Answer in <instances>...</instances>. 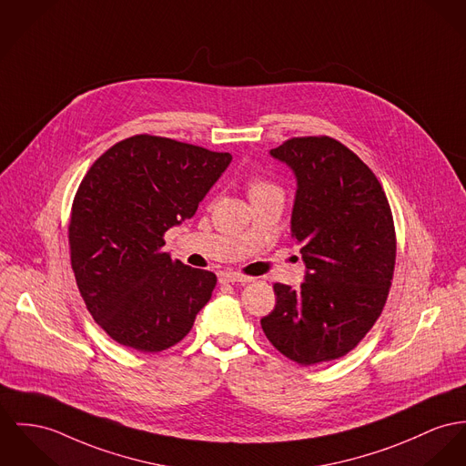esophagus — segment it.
<instances>
[{
    "label": "esophagus",
    "instance_id": "esophagus-1",
    "mask_svg": "<svg viewBox=\"0 0 466 466\" xmlns=\"http://www.w3.org/2000/svg\"><path fill=\"white\" fill-rule=\"evenodd\" d=\"M219 282L221 284H247V282H251V279L245 275H238V273H221Z\"/></svg>",
    "mask_w": 466,
    "mask_h": 466
}]
</instances>
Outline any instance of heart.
I'll list each match as a JSON object with an SVG mask.
<instances>
[{
	"label": "heart",
	"instance_id": "obj_1",
	"mask_svg": "<svg viewBox=\"0 0 466 466\" xmlns=\"http://www.w3.org/2000/svg\"><path fill=\"white\" fill-rule=\"evenodd\" d=\"M268 191H279L277 186H273L271 182L262 179H255L250 182V197L253 195H262V193H268Z\"/></svg>",
	"mask_w": 466,
	"mask_h": 466
}]
</instances>
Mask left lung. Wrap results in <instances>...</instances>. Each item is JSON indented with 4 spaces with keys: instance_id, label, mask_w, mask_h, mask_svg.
<instances>
[{
    "instance_id": "1",
    "label": "left lung",
    "mask_w": 466,
    "mask_h": 466,
    "mask_svg": "<svg viewBox=\"0 0 466 466\" xmlns=\"http://www.w3.org/2000/svg\"><path fill=\"white\" fill-rule=\"evenodd\" d=\"M269 156L290 168V236L301 247L303 284H275L260 326L287 359L314 365L351 351L380 318L395 264L394 219L381 184L348 147L292 138Z\"/></svg>"
}]
</instances>
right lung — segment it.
<instances>
[{
	"mask_svg": "<svg viewBox=\"0 0 466 466\" xmlns=\"http://www.w3.org/2000/svg\"><path fill=\"white\" fill-rule=\"evenodd\" d=\"M228 152L138 135L92 165L72 204L77 289L96 322L144 353L172 348L211 299L216 275L161 250L228 168Z\"/></svg>",
	"mask_w": 466,
	"mask_h": 466,
	"instance_id": "obj_1",
	"label": "right lung"
}]
</instances>
